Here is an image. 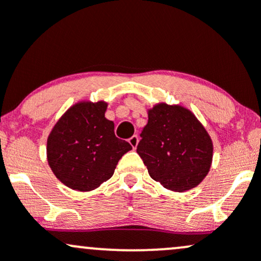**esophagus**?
I'll return each mask as SVG.
<instances>
[{"mask_svg":"<svg viewBox=\"0 0 261 261\" xmlns=\"http://www.w3.org/2000/svg\"><path fill=\"white\" fill-rule=\"evenodd\" d=\"M128 143H130L131 147H133L134 149L136 148L137 145H139V136H137V135H134V136L128 140Z\"/></svg>","mask_w":261,"mask_h":261,"instance_id":"1","label":"esophagus"}]
</instances>
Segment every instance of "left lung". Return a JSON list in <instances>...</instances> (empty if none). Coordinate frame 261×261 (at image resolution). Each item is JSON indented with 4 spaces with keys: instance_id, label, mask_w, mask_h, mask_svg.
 Returning a JSON list of instances; mask_svg holds the SVG:
<instances>
[{
    "instance_id": "1",
    "label": "left lung",
    "mask_w": 261,
    "mask_h": 261,
    "mask_svg": "<svg viewBox=\"0 0 261 261\" xmlns=\"http://www.w3.org/2000/svg\"><path fill=\"white\" fill-rule=\"evenodd\" d=\"M140 134L137 153L153 180L182 193L208 174L214 157L211 136L195 114L180 104H154Z\"/></svg>"
}]
</instances>
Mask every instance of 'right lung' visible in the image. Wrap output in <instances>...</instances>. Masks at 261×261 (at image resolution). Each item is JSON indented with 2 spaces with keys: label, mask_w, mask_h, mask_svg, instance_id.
Segmentation results:
<instances>
[{
  "label": "right lung",
  "mask_w": 261,
  "mask_h": 261,
  "mask_svg": "<svg viewBox=\"0 0 261 261\" xmlns=\"http://www.w3.org/2000/svg\"><path fill=\"white\" fill-rule=\"evenodd\" d=\"M104 100H80L56 121L47 136L46 158L62 184L91 191L109 180L116 164L133 147L114 134Z\"/></svg>",
  "instance_id": "obj_1"
}]
</instances>
